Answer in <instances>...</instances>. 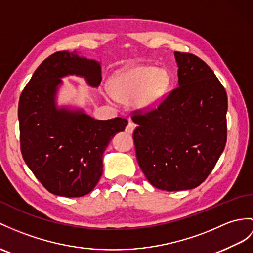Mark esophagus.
I'll use <instances>...</instances> for the list:
<instances>
[{"label":"esophagus","mask_w":253,"mask_h":253,"mask_svg":"<svg viewBox=\"0 0 253 253\" xmlns=\"http://www.w3.org/2000/svg\"><path fill=\"white\" fill-rule=\"evenodd\" d=\"M135 127H136V125H135V123H134L133 121H128L126 126V131L128 134H132Z\"/></svg>","instance_id":"34e87169"}]
</instances>
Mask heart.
<instances>
[{
  "label": "heart",
  "mask_w": 253,
  "mask_h": 253,
  "mask_svg": "<svg viewBox=\"0 0 253 253\" xmlns=\"http://www.w3.org/2000/svg\"><path fill=\"white\" fill-rule=\"evenodd\" d=\"M169 84L166 71L152 66H136L118 74L109 83V91L117 101L131 102L139 108L155 106Z\"/></svg>",
  "instance_id": "b5f03b06"
}]
</instances>
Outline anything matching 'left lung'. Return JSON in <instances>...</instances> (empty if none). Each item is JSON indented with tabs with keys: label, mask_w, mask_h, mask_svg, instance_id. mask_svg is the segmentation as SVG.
Returning <instances> with one entry per match:
<instances>
[{
	"label": "left lung",
	"mask_w": 253,
	"mask_h": 253,
	"mask_svg": "<svg viewBox=\"0 0 253 253\" xmlns=\"http://www.w3.org/2000/svg\"><path fill=\"white\" fill-rule=\"evenodd\" d=\"M178 87L155 108L132 112L139 168L153 187L196 188L211 173L227 137V95L204 61L175 52Z\"/></svg>",
	"instance_id": "left-lung-1"
}]
</instances>
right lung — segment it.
Listing matches in <instances>:
<instances>
[{
    "mask_svg": "<svg viewBox=\"0 0 253 253\" xmlns=\"http://www.w3.org/2000/svg\"><path fill=\"white\" fill-rule=\"evenodd\" d=\"M76 74L90 85L101 84L94 60L69 51L49 55L36 69L19 98L18 118L24 162L49 192L79 198L91 192L103 173V153L125 118L95 120L82 112L54 105L61 77Z\"/></svg>",
    "mask_w": 253,
    "mask_h": 253,
    "instance_id": "right-lung-1",
    "label": "right lung"
}]
</instances>
